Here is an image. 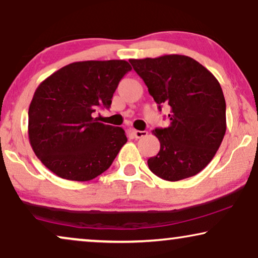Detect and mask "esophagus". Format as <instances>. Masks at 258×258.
<instances>
[{
  "instance_id": "1",
  "label": "esophagus",
  "mask_w": 258,
  "mask_h": 258,
  "mask_svg": "<svg viewBox=\"0 0 258 258\" xmlns=\"http://www.w3.org/2000/svg\"><path fill=\"white\" fill-rule=\"evenodd\" d=\"M147 132L146 130H143V132H141V130H135L133 129V135L135 136V139H142V137H144L147 135Z\"/></svg>"
}]
</instances>
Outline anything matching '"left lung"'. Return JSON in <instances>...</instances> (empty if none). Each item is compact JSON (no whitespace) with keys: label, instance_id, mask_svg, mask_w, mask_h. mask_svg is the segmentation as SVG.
I'll return each mask as SVG.
<instances>
[{"label":"left lung","instance_id":"8db88e82","mask_svg":"<svg viewBox=\"0 0 258 258\" xmlns=\"http://www.w3.org/2000/svg\"><path fill=\"white\" fill-rule=\"evenodd\" d=\"M154 101L168 105L170 124L155 129L156 156L148 160L158 177L175 182L199 174L220 148L227 130L225 100L216 77L185 55L129 59Z\"/></svg>","mask_w":258,"mask_h":258}]
</instances>
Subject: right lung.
<instances>
[{"label":"right lung","instance_id":"obj_1","mask_svg":"<svg viewBox=\"0 0 258 258\" xmlns=\"http://www.w3.org/2000/svg\"><path fill=\"white\" fill-rule=\"evenodd\" d=\"M130 70L124 59L74 62L35 90L28 136L38 160L56 176L86 182L110 167L126 143L125 133L93 114L110 107L118 82Z\"/></svg>","mask_w":258,"mask_h":258}]
</instances>
